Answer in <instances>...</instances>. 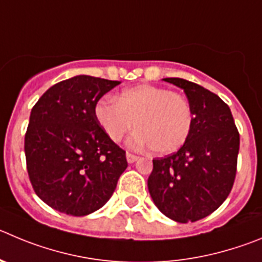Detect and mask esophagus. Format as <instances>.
<instances>
[{"label":"esophagus","instance_id":"obj_1","mask_svg":"<svg viewBox=\"0 0 262 262\" xmlns=\"http://www.w3.org/2000/svg\"><path fill=\"white\" fill-rule=\"evenodd\" d=\"M126 158H127V162H128V164H133V162H135V161L138 160L139 157H138V156L133 155V153H128V152H127Z\"/></svg>","mask_w":262,"mask_h":262}]
</instances>
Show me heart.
Returning a JSON list of instances; mask_svg holds the SVG:
<instances>
[{
    "instance_id": "1",
    "label": "heart",
    "mask_w": 262,
    "mask_h": 262,
    "mask_svg": "<svg viewBox=\"0 0 262 262\" xmlns=\"http://www.w3.org/2000/svg\"><path fill=\"white\" fill-rule=\"evenodd\" d=\"M96 118L113 141H121L135 127L128 144L150 147L157 155L177 152L188 139L193 114L186 97L166 88L140 84L123 90L115 100L96 105Z\"/></svg>"
}]
</instances>
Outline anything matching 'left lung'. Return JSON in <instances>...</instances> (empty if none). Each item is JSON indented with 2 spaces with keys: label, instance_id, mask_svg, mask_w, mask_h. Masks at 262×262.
<instances>
[{
  "label": "left lung",
  "instance_id": "left-lung-1",
  "mask_svg": "<svg viewBox=\"0 0 262 262\" xmlns=\"http://www.w3.org/2000/svg\"><path fill=\"white\" fill-rule=\"evenodd\" d=\"M164 80L184 91L193 123L178 152L153 160L148 189L170 220L195 222L212 214L229 196L241 138L231 110L215 93L181 78Z\"/></svg>",
  "mask_w": 262,
  "mask_h": 262
}]
</instances>
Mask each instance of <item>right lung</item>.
I'll return each instance as SVG.
<instances>
[{
  "instance_id": "right-lung-1",
  "label": "right lung",
  "mask_w": 262,
  "mask_h": 262,
  "mask_svg": "<svg viewBox=\"0 0 262 262\" xmlns=\"http://www.w3.org/2000/svg\"><path fill=\"white\" fill-rule=\"evenodd\" d=\"M121 81L78 75L54 84L31 110L25 138L27 171L45 204L81 217L112 198L126 152L104 131L95 109Z\"/></svg>"
}]
</instances>
